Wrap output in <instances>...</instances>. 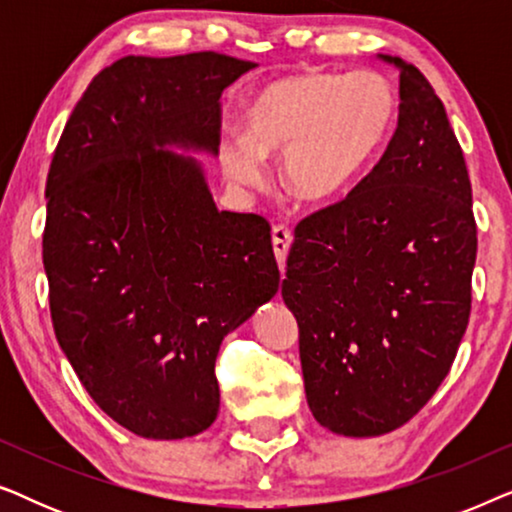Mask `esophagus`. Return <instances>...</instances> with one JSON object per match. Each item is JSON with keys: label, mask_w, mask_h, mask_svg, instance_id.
<instances>
[{"label": "esophagus", "mask_w": 512, "mask_h": 512, "mask_svg": "<svg viewBox=\"0 0 512 512\" xmlns=\"http://www.w3.org/2000/svg\"><path fill=\"white\" fill-rule=\"evenodd\" d=\"M291 242H293V235H291L289 228H284V226L272 228V249H275V258H277L279 268H282V270H284L286 254H289Z\"/></svg>", "instance_id": "obj_1"}]
</instances>
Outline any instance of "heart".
<instances>
[{"label": "heart", "mask_w": 512, "mask_h": 512, "mask_svg": "<svg viewBox=\"0 0 512 512\" xmlns=\"http://www.w3.org/2000/svg\"><path fill=\"white\" fill-rule=\"evenodd\" d=\"M398 95L377 72H300L258 88L242 104V132L216 144L230 186L261 188L268 158L282 156L286 193L300 202H331L349 191L387 146Z\"/></svg>", "instance_id": "obj_1"}]
</instances>
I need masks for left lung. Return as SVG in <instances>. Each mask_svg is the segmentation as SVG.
Listing matches in <instances>:
<instances>
[{"label":"left lung","mask_w":512,"mask_h":512,"mask_svg":"<svg viewBox=\"0 0 512 512\" xmlns=\"http://www.w3.org/2000/svg\"><path fill=\"white\" fill-rule=\"evenodd\" d=\"M394 65L398 125L368 177L298 223L282 298L314 419L349 438L403 426L450 373L471 314V179L443 102Z\"/></svg>","instance_id":"obj_1"}]
</instances>
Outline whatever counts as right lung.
<instances>
[{
    "label": "right lung",
    "instance_id": "right-lung-1",
    "mask_svg": "<svg viewBox=\"0 0 512 512\" xmlns=\"http://www.w3.org/2000/svg\"><path fill=\"white\" fill-rule=\"evenodd\" d=\"M254 62L128 55L62 130L46 181L55 338L93 401L142 438L198 436L219 415L223 338L279 289L270 226L216 207L221 93Z\"/></svg>",
    "mask_w": 512,
    "mask_h": 512
}]
</instances>
